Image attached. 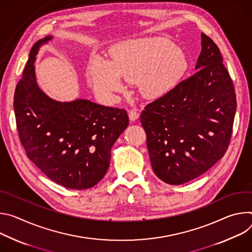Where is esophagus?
Segmentation results:
<instances>
[{"mask_svg":"<svg viewBox=\"0 0 252 252\" xmlns=\"http://www.w3.org/2000/svg\"><path fill=\"white\" fill-rule=\"evenodd\" d=\"M128 115H129L130 121H135V120H137L139 118V112L136 109H132V110L129 111Z\"/></svg>","mask_w":252,"mask_h":252,"instance_id":"1","label":"esophagus"}]
</instances>
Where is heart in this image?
Segmentation results:
<instances>
[{
  "label": "heart",
  "mask_w": 252,
  "mask_h": 252,
  "mask_svg": "<svg viewBox=\"0 0 252 252\" xmlns=\"http://www.w3.org/2000/svg\"><path fill=\"white\" fill-rule=\"evenodd\" d=\"M187 61L169 40L150 37L123 41L111 50L110 62L94 59L87 70L92 87L111 97L123 90L120 78L137 83L146 99L169 93L187 71Z\"/></svg>",
  "instance_id": "b5f03b06"
}]
</instances>
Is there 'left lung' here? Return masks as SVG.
I'll return each mask as SVG.
<instances>
[{
  "instance_id": "8db88e82",
  "label": "left lung",
  "mask_w": 252,
  "mask_h": 252,
  "mask_svg": "<svg viewBox=\"0 0 252 252\" xmlns=\"http://www.w3.org/2000/svg\"><path fill=\"white\" fill-rule=\"evenodd\" d=\"M196 73L145 106L140 116L152 169L163 182L191 181L224 156L236 111L232 80L217 45L201 34Z\"/></svg>"
}]
</instances>
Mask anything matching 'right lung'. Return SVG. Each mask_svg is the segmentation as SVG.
<instances>
[{
	"label": "right lung",
	"instance_id": "right-lung-1",
	"mask_svg": "<svg viewBox=\"0 0 252 252\" xmlns=\"http://www.w3.org/2000/svg\"><path fill=\"white\" fill-rule=\"evenodd\" d=\"M34 44L14 95L17 130L27 156L51 180L83 190L95 186L106 174L111 148L127 128L124 109L106 107L89 100L58 102L38 86Z\"/></svg>",
	"mask_w": 252,
	"mask_h": 252
}]
</instances>
